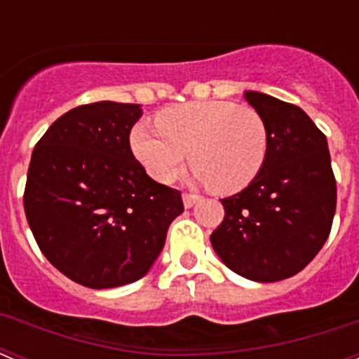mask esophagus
Returning <instances> with one entry per match:
<instances>
[{"mask_svg": "<svg viewBox=\"0 0 359 359\" xmlns=\"http://www.w3.org/2000/svg\"><path fill=\"white\" fill-rule=\"evenodd\" d=\"M199 199H201V196H198V194H183V205H185V208L194 207Z\"/></svg>", "mask_w": 359, "mask_h": 359, "instance_id": "obj_1", "label": "esophagus"}]
</instances>
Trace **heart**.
<instances>
[{
	"label": "heart",
	"instance_id": "1",
	"mask_svg": "<svg viewBox=\"0 0 359 359\" xmlns=\"http://www.w3.org/2000/svg\"><path fill=\"white\" fill-rule=\"evenodd\" d=\"M156 128L135 126L131 151L158 183H170L187 156L198 183L233 194L257 177L268 154V129L253 107L226 100L187 102L163 109Z\"/></svg>",
	"mask_w": 359,
	"mask_h": 359
}]
</instances>
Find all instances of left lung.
Returning a JSON list of instances; mask_svg holds the SVG:
<instances>
[{"label": "left lung", "mask_w": 359, "mask_h": 359, "mask_svg": "<svg viewBox=\"0 0 359 359\" xmlns=\"http://www.w3.org/2000/svg\"><path fill=\"white\" fill-rule=\"evenodd\" d=\"M244 98L268 129V154L248 187L221 199L224 219L210 236L237 275L277 282L302 271L322 250L336 210L327 138L298 106L259 91Z\"/></svg>", "instance_id": "obj_1"}]
</instances>
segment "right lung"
Returning a JSON list of instances; mask_svg holds the SVG:
<instances>
[{
  "instance_id": "right-lung-1",
  "label": "right lung",
  "mask_w": 359,
  "mask_h": 359,
  "mask_svg": "<svg viewBox=\"0 0 359 359\" xmlns=\"http://www.w3.org/2000/svg\"><path fill=\"white\" fill-rule=\"evenodd\" d=\"M140 104L102 100L68 111L32 152L23 205L43 255L91 290L147 273L182 192L147 176L129 145Z\"/></svg>"
}]
</instances>
